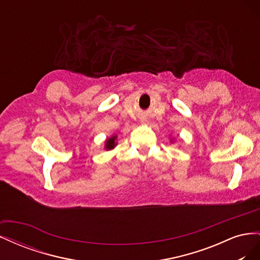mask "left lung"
<instances>
[{"instance_id":"1","label":"left lung","mask_w":260,"mask_h":260,"mask_svg":"<svg viewBox=\"0 0 260 260\" xmlns=\"http://www.w3.org/2000/svg\"><path fill=\"white\" fill-rule=\"evenodd\" d=\"M171 142H174V140H171Z\"/></svg>"}]
</instances>
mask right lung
Returning <instances> with one entry per match:
<instances>
[{"label": "right lung", "mask_w": 260, "mask_h": 260, "mask_svg": "<svg viewBox=\"0 0 260 260\" xmlns=\"http://www.w3.org/2000/svg\"><path fill=\"white\" fill-rule=\"evenodd\" d=\"M117 135H113L112 137H109L108 139H106L105 141V145L104 148L106 151H111V149H114L115 146L117 145Z\"/></svg>", "instance_id": "1"}]
</instances>
